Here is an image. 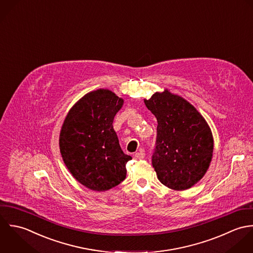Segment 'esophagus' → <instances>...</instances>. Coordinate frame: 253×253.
Listing matches in <instances>:
<instances>
[{
  "label": "esophagus",
  "mask_w": 253,
  "mask_h": 253,
  "mask_svg": "<svg viewBox=\"0 0 253 253\" xmlns=\"http://www.w3.org/2000/svg\"><path fill=\"white\" fill-rule=\"evenodd\" d=\"M145 152H143V150H141L140 152L135 153V157H137L138 159H144L145 158Z\"/></svg>",
  "instance_id": "esophagus-1"
}]
</instances>
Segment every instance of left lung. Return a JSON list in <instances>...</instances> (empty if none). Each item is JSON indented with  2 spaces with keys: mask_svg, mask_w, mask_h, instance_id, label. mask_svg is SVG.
Segmentation results:
<instances>
[{
  "mask_svg": "<svg viewBox=\"0 0 253 253\" xmlns=\"http://www.w3.org/2000/svg\"><path fill=\"white\" fill-rule=\"evenodd\" d=\"M144 101L157 120L152 162L158 180L175 191L192 188L212 159L210 127L193 104L167 89Z\"/></svg>",
  "mask_w": 253,
  "mask_h": 253,
  "instance_id": "1",
  "label": "left lung"
}]
</instances>
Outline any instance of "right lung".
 Listing matches in <instances>:
<instances>
[{"label":"right lung","instance_id":"obj_1","mask_svg":"<svg viewBox=\"0 0 253 253\" xmlns=\"http://www.w3.org/2000/svg\"><path fill=\"white\" fill-rule=\"evenodd\" d=\"M123 99L109 90L86 94L67 113L59 134V150L69 172L86 188L104 192L126 178L132 159L120 148L112 123Z\"/></svg>","mask_w":253,"mask_h":253}]
</instances>
